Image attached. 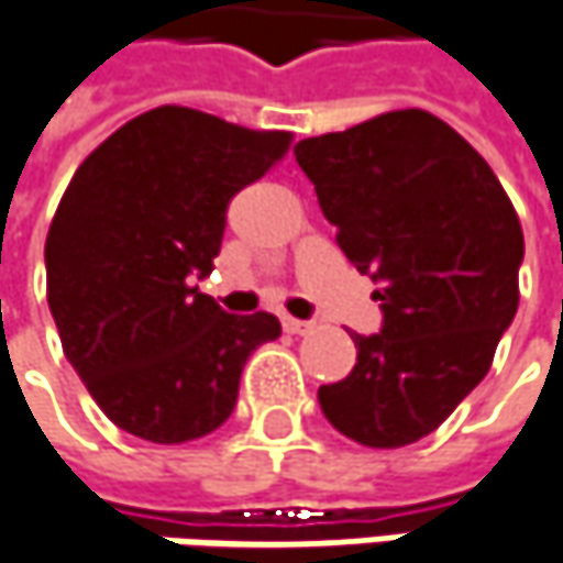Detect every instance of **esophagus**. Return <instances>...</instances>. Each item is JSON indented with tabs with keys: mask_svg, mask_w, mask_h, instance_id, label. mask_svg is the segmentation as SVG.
<instances>
[{
	"mask_svg": "<svg viewBox=\"0 0 563 563\" xmlns=\"http://www.w3.org/2000/svg\"><path fill=\"white\" fill-rule=\"evenodd\" d=\"M283 331H286V334H309V331H312V321H299V318L283 314Z\"/></svg>",
	"mask_w": 563,
	"mask_h": 563,
	"instance_id": "obj_1",
	"label": "esophagus"
}]
</instances>
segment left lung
I'll list each match as a JSON object with an SVG mask.
<instances>
[{
    "label": "left lung",
    "instance_id": "8db88e82",
    "mask_svg": "<svg viewBox=\"0 0 563 563\" xmlns=\"http://www.w3.org/2000/svg\"><path fill=\"white\" fill-rule=\"evenodd\" d=\"M296 162L382 302V331L353 334L356 366L318 405L360 446H411L487 376L510 328L519 216L478 152L420 108L302 140Z\"/></svg>",
    "mask_w": 563,
    "mask_h": 563
}]
</instances>
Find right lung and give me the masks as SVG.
<instances>
[{"instance_id":"1","label":"right lung","mask_w":563,"mask_h":563,"mask_svg":"<svg viewBox=\"0 0 563 563\" xmlns=\"http://www.w3.org/2000/svg\"><path fill=\"white\" fill-rule=\"evenodd\" d=\"M194 108L133 117L76 168L47 232V302L63 353L120 430L178 446L229 420L271 312L225 314L213 271L229 200L289 150Z\"/></svg>"}]
</instances>
